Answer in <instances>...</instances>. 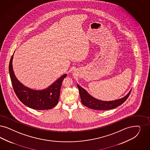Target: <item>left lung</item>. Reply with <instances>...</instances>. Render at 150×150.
<instances>
[{
  "label": "left lung",
  "instance_id": "left-lung-1",
  "mask_svg": "<svg viewBox=\"0 0 150 150\" xmlns=\"http://www.w3.org/2000/svg\"><path fill=\"white\" fill-rule=\"evenodd\" d=\"M79 93L81 98V101L83 105L88 108L98 110H107L113 109L118 107L127 100L129 98V94L131 93V90L129 93L122 98L117 99L114 101H105L100 100L98 99L94 98L91 96L88 92L80 86L77 84Z\"/></svg>",
  "mask_w": 150,
  "mask_h": 150
}]
</instances>
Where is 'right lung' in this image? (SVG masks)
Here are the masks:
<instances>
[{"mask_svg":"<svg viewBox=\"0 0 150 150\" xmlns=\"http://www.w3.org/2000/svg\"><path fill=\"white\" fill-rule=\"evenodd\" d=\"M13 55L11 57L9 71L11 81L16 95L25 105L31 109L43 110L52 109L58 103L62 82L67 74L60 76L47 88L35 90L27 88L17 79L13 69Z\"/></svg>","mask_w":150,"mask_h":150,"instance_id":"obj_1","label":"right lung"}]
</instances>
